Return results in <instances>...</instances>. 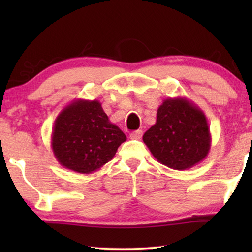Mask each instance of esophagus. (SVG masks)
<instances>
[{
    "label": "esophagus",
    "mask_w": 252,
    "mask_h": 252,
    "mask_svg": "<svg viewBox=\"0 0 252 252\" xmlns=\"http://www.w3.org/2000/svg\"><path fill=\"white\" fill-rule=\"evenodd\" d=\"M142 134H143L142 130H136L134 132H132V133L130 134V138L133 139V140H139V139H141Z\"/></svg>",
    "instance_id": "obj_1"
}]
</instances>
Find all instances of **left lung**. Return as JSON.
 Here are the masks:
<instances>
[{
  "label": "left lung",
  "instance_id": "1",
  "mask_svg": "<svg viewBox=\"0 0 252 252\" xmlns=\"http://www.w3.org/2000/svg\"><path fill=\"white\" fill-rule=\"evenodd\" d=\"M143 142L161 164L187 170L206 159L211 134L203 111L186 97H168L159 106L157 122Z\"/></svg>",
  "mask_w": 252,
  "mask_h": 252
}]
</instances>
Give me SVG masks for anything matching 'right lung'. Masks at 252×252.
I'll use <instances>...</instances> for the list:
<instances>
[{
    "label": "right lung",
    "instance_id": "right-lung-1",
    "mask_svg": "<svg viewBox=\"0 0 252 252\" xmlns=\"http://www.w3.org/2000/svg\"><path fill=\"white\" fill-rule=\"evenodd\" d=\"M126 140V134L110 122L99 101L76 99L55 119L51 148L62 167L89 174L112 160Z\"/></svg>",
    "mask_w": 252,
    "mask_h": 252
}]
</instances>
